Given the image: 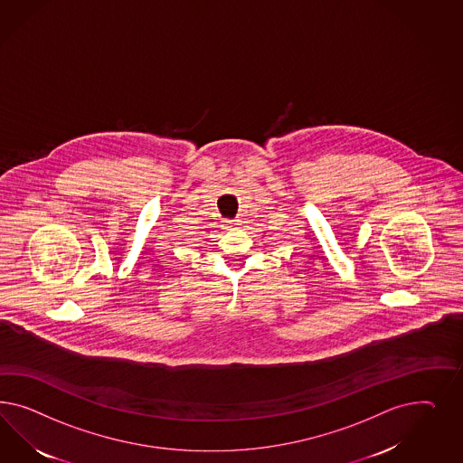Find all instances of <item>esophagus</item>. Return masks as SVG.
Masks as SVG:
<instances>
[{
    "label": "esophagus",
    "mask_w": 463,
    "mask_h": 463,
    "mask_svg": "<svg viewBox=\"0 0 463 463\" xmlns=\"http://www.w3.org/2000/svg\"><path fill=\"white\" fill-rule=\"evenodd\" d=\"M227 227H229V229H234V227H238L239 225V221H227Z\"/></svg>",
    "instance_id": "obj_1"
}]
</instances>
